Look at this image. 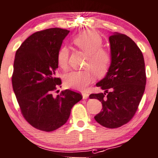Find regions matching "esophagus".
<instances>
[{
	"instance_id": "obj_1",
	"label": "esophagus",
	"mask_w": 158,
	"mask_h": 158,
	"mask_svg": "<svg viewBox=\"0 0 158 158\" xmlns=\"http://www.w3.org/2000/svg\"><path fill=\"white\" fill-rule=\"evenodd\" d=\"M82 96H83V99H86L88 98V96H89V94H88L87 93H82Z\"/></svg>"
}]
</instances>
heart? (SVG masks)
Masks as SVG:
<instances>
[{
	"mask_svg": "<svg viewBox=\"0 0 158 158\" xmlns=\"http://www.w3.org/2000/svg\"><path fill=\"white\" fill-rule=\"evenodd\" d=\"M73 43L87 54L84 67L87 69L74 71L66 74L65 85L76 90H83L94 80V72L96 76L105 75L109 69L111 55L108 50L101 47L102 38L97 32L87 30L83 31L73 39ZM69 50L62 47L57 53V63L63 70L69 67Z\"/></svg>",
	"mask_w": 158,
	"mask_h": 158,
	"instance_id": "b5f03b06",
	"label": "heart"
}]
</instances>
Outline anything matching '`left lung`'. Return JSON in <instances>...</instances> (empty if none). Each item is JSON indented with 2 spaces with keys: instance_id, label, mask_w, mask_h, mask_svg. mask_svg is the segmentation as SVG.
<instances>
[{
  "instance_id": "8db88e82",
  "label": "left lung",
  "mask_w": 158,
  "mask_h": 158,
  "mask_svg": "<svg viewBox=\"0 0 158 158\" xmlns=\"http://www.w3.org/2000/svg\"><path fill=\"white\" fill-rule=\"evenodd\" d=\"M111 62L106 77L96 84L104 93H93L102 111L94 117L102 126L118 128L128 123L138 109L146 84L145 61L136 44L123 34L109 37Z\"/></svg>"
}]
</instances>
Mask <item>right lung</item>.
<instances>
[{
  "label": "right lung",
  "instance_id": "1",
  "mask_svg": "<svg viewBox=\"0 0 158 158\" xmlns=\"http://www.w3.org/2000/svg\"><path fill=\"white\" fill-rule=\"evenodd\" d=\"M69 33L59 28L35 32L15 56L12 84L21 113L28 123L42 131H53L65 124L72 107L83 98L71 89L52 96L62 84L56 77L57 53Z\"/></svg>",
  "mask_w": 158,
  "mask_h": 158
}]
</instances>
